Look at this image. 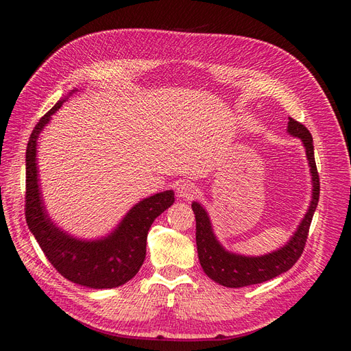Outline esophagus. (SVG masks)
Masks as SVG:
<instances>
[{
  "instance_id": "esophagus-1",
  "label": "esophagus",
  "mask_w": 351,
  "mask_h": 351,
  "mask_svg": "<svg viewBox=\"0 0 351 351\" xmlns=\"http://www.w3.org/2000/svg\"><path fill=\"white\" fill-rule=\"evenodd\" d=\"M197 193V189L193 183L182 182L177 187V197L180 199H192Z\"/></svg>"
}]
</instances>
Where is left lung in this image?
<instances>
[{"label": "left lung", "instance_id": "8db88e82", "mask_svg": "<svg viewBox=\"0 0 351 351\" xmlns=\"http://www.w3.org/2000/svg\"><path fill=\"white\" fill-rule=\"evenodd\" d=\"M287 133L300 139L304 146L307 164H309L312 176V197L300 224L297 226L293 236H290L281 247L269 253L259 254V256H250V254H241L226 249L215 234L208 210L199 202H192V209L196 217V246L199 262L208 277L219 285L240 289V287L272 280L278 277L280 274L289 271L302 256L307 232H309L317 200H319V176H317L315 164L313 139L309 130L303 124L289 119Z\"/></svg>", "mask_w": 351, "mask_h": 351}]
</instances>
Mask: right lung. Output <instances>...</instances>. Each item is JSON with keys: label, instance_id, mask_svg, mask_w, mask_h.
<instances>
[{"label": "right lung", "instance_id": "right-lung-1", "mask_svg": "<svg viewBox=\"0 0 351 351\" xmlns=\"http://www.w3.org/2000/svg\"><path fill=\"white\" fill-rule=\"evenodd\" d=\"M61 98L36 124L26 149V221L47 259L62 277L89 289H115L139 272L146 258V239L152 222L174 204L173 190L134 204L110 232L97 239L70 234L51 218L42 195L38 146L40 133L73 93Z\"/></svg>", "mask_w": 351, "mask_h": 351}]
</instances>
